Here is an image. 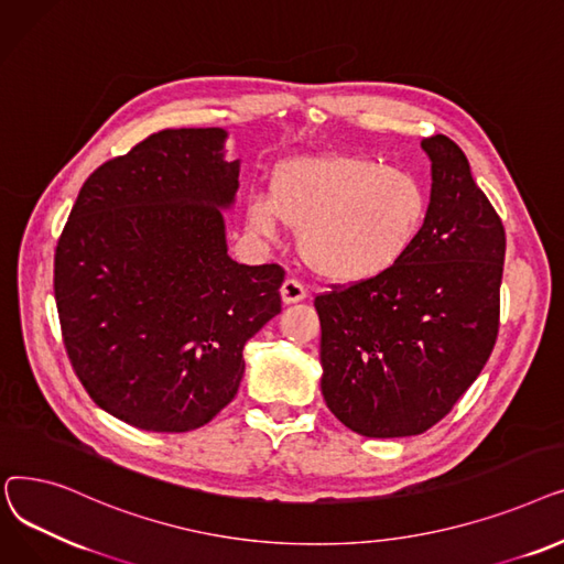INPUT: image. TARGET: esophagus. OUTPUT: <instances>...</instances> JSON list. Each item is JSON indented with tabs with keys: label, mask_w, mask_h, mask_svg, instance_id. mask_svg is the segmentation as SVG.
Wrapping results in <instances>:
<instances>
[{
	"label": "esophagus",
	"mask_w": 564,
	"mask_h": 564,
	"mask_svg": "<svg viewBox=\"0 0 564 564\" xmlns=\"http://www.w3.org/2000/svg\"><path fill=\"white\" fill-rule=\"evenodd\" d=\"M282 301H284V305H293V303H301V301H305L307 299V289L303 286V282H299V280H293V278H289V280H284V284H282Z\"/></svg>",
	"instance_id": "esophagus-1"
}]
</instances>
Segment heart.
I'll return each instance as SVG.
<instances>
[{
	"mask_svg": "<svg viewBox=\"0 0 564 564\" xmlns=\"http://www.w3.org/2000/svg\"><path fill=\"white\" fill-rule=\"evenodd\" d=\"M424 183L362 155H303L278 167L271 197L248 202L250 227L275 238L301 231V252L318 275L356 284L390 273L417 243L429 218Z\"/></svg>",
	"mask_w": 564,
	"mask_h": 564,
	"instance_id": "1",
	"label": "heart"
}]
</instances>
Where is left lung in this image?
Listing matches in <instances>:
<instances>
[{"instance_id":"obj_1","label":"left lung","mask_w":564,"mask_h":564,"mask_svg":"<svg viewBox=\"0 0 564 564\" xmlns=\"http://www.w3.org/2000/svg\"><path fill=\"white\" fill-rule=\"evenodd\" d=\"M432 206L406 259L390 273L318 293L321 392L333 415L367 438L424 434L485 369L500 326L502 220L464 151L422 140Z\"/></svg>"}]
</instances>
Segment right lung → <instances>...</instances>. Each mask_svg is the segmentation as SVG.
<instances>
[{
    "label": "right lung",
    "instance_id": "right-lung-1",
    "mask_svg": "<svg viewBox=\"0 0 564 564\" xmlns=\"http://www.w3.org/2000/svg\"><path fill=\"white\" fill-rule=\"evenodd\" d=\"M223 128H167L102 163L55 250L68 360L89 397L144 432H193L243 379L246 341L282 310L284 268L227 254L238 191Z\"/></svg>",
    "mask_w": 564,
    "mask_h": 564
}]
</instances>
